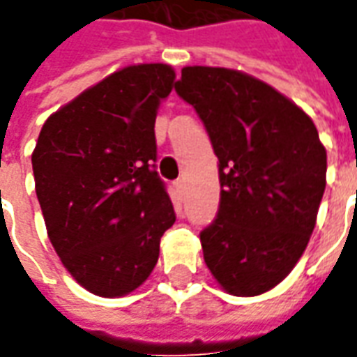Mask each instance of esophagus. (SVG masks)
Returning <instances> with one entry per match:
<instances>
[{
	"label": "esophagus",
	"mask_w": 357,
	"mask_h": 357,
	"mask_svg": "<svg viewBox=\"0 0 357 357\" xmlns=\"http://www.w3.org/2000/svg\"><path fill=\"white\" fill-rule=\"evenodd\" d=\"M174 189H176V195H178L179 199H183V195H185V181L183 179L174 181Z\"/></svg>",
	"instance_id": "1"
}]
</instances>
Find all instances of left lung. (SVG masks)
<instances>
[{
  "label": "left lung",
  "mask_w": 357,
  "mask_h": 357,
  "mask_svg": "<svg viewBox=\"0 0 357 357\" xmlns=\"http://www.w3.org/2000/svg\"><path fill=\"white\" fill-rule=\"evenodd\" d=\"M174 88L218 156L220 208L201 231L204 262L229 294H262L306 250L325 191V147L304 110L248 74L185 66Z\"/></svg>",
  "instance_id": "left-lung-1"
}]
</instances>
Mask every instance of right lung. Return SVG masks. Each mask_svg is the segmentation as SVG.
<instances>
[{
	"label": "right lung",
	"mask_w": 357,
	"mask_h": 357,
	"mask_svg": "<svg viewBox=\"0 0 357 357\" xmlns=\"http://www.w3.org/2000/svg\"><path fill=\"white\" fill-rule=\"evenodd\" d=\"M174 76L168 65L110 74L45 120L32 153L51 245L97 296L137 289L176 222L155 164L156 109Z\"/></svg>",
	"instance_id": "right-lung-1"
}]
</instances>
